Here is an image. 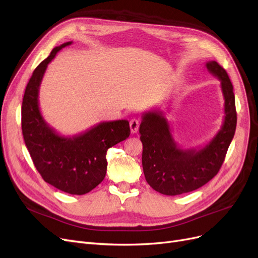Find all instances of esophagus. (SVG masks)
<instances>
[{
	"mask_svg": "<svg viewBox=\"0 0 258 258\" xmlns=\"http://www.w3.org/2000/svg\"><path fill=\"white\" fill-rule=\"evenodd\" d=\"M139 125H140V122L137 119H132L130 122V127H131V133L132 134H136L139 130Z\"/></svg>",
	"mask_w": 258,
	"mask_h": 258,
	"instance_id": "34e87169",
	"label": "esophagus"
}]
</instances>
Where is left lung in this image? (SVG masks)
Instances as JSON below:
<instances>
[{"instance_id": "left-lung-1", "label": "left lung", "mask_w": 258, "mask_h": 258, "mask_svg": "<svg viewBox=\"0 0 258 258\" xmlns=\"http://www.w3.org/2000/svg\"><path fill=\"white\" fill-rule=\"evenodd\" d=\"M206 68L220 80L224 97L222 126L211 140L197 148L184 149L174 141L162 110L152 109L141 114L139 133L144 173L149 185L161 194L180 195L205 185L219 172L234 138L237 125L234 88L218 62L208 61Z\"/></svg>"}]
</instances>
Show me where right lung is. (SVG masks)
<instances>
[{
    "label": "right lung",
    "instance_id": "right-lung-1",
    "mask_svg": "<svg viewBox=\"0 0 258 258\" xmlns=\"http://www.w3.org/2000/svg\"><path fill=\"white\" fill-rule=\"evenodd\" d=\"M68 41L52 49L33 72L24 92L21 127L24 143L40 176L52 186L72 195H84L104 180L107 150L130 136L127 120L105 121L74 136L57 133L44 119L39 108V88L56 53Z\"/></svg>",
    "mask_w": 258,
    "mask_h": 258
}]
</instances>
